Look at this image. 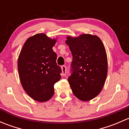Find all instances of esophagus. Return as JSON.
Wrapping results in <instances>:
<instances>
[{
  "label": "esophagus",
  "mask_w": 129,
  "mask_h": 129,
  "mask_svg": "<svg viewBox=\"0 0 129 129\" xmlns=\"http://www.w3.org/2000/svg\"><path fill=\"white\" fill-rule=\"evenodd\" d=\"M61 69H62V75H65L66 74V71H67V67H66V66H62V67H61Z\"/></svg>",
  "instance_id": "obj_1"
}]
</instances>
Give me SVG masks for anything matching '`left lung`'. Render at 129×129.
<instances>
[{"mask_svg": "<svg viewBox=\"0 0 129 129\" xmlns=\"http://www.w3.org/2000/svg\"><path fill=\"white\" fill-rule=\"evenodd\" d=\"M72 52L68 81L74 95L82 101L95 98L102 90L107 75V58L102 40L96 36H69L66 41Z\"/></svg>", "mask_w": 129, "mask_h": 129, "instance_id": "left-lung-1", "label": "left lung"}]
</instances>
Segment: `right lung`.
<instances>
[{
	"label": "right lung",
	"instance_id": "obj_1",
	"mask_svg": "<svg viewBox=\"0 0 129 129\" xmlns=\"http://www.w3.org/2000/svg\"><path fill=\"white\" fill-rule=\"evenodd\" d=\"M55 43V39L37 34L26 40L19 54L18 71L23 89L38 102L52 98L54 84L61 78L62 69L52 49Z\"/></svg>",
	"mask_w": 129,
	"mask_h": 129
}]
</instances>
